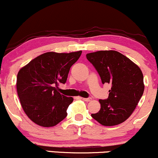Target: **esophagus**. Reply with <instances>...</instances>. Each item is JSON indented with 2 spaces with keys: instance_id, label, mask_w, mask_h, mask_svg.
Returning <instances> with one entry per match:
<instances>
[{
  "instance_id": "obj_1",
  "label": "esophagus",
  "mask_w": 158,
  "mask_h": 158,
  "mask_svg": "<svg viewBox=\"0 0 158 158\" xmlns=\"http://www.w3.org/2000/svg\"><path fill=\"white\" fill-rule=\"evenodd\" d=\"M81 99H82V100H84L85 102H89V101L91 100V99H90V98H81Z\"/></svg>"
}]
</instances>
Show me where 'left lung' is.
Wrapping results in <instances>:
<instances>
[{
    "instance_id": "left-lung-1",
    "label": "left lung",
    "mask_w": 158,
    "mask_h": 158,
    "mask_svg": "<svg viewBox=\"0 0 158 158\" xmlns=\"http://www.w3.org/2000/svg\"><path fill=\"white\" fill-rule=\"evenodd\" d=\"M101 78L111 85L107 99H99L101 108L91 117L102 126H113L126 121L137 107L144 91L140 68L115 50H100L86 55Z\"/></svg>"
}]
</instances>
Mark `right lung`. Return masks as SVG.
<instances>
[{"label":"right lung","instance_id":"add662e5","mask_svg":"<svg viewBox=\"0 0 158 158\" xmlns=\"http://www.w3.org/2000/svg\"><path fill=\"white\" fill-rule=\"evenodd\" d=\"M81 51L41 54L21 68L17 76V92L25 114L43 127L55 126L67 117V109L73 101L58 91L64 84L70 68Z\"/></svg>","mask_w":158,"mask_h":158}]
</instances>
